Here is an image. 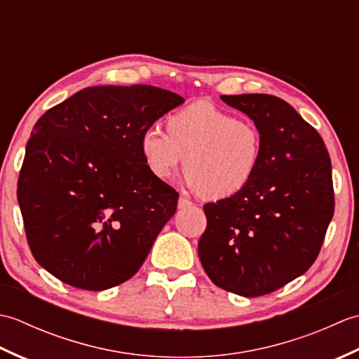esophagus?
<instances>
[{
	"mask_svg": "<svg viewBox=\"0 0 359 359\" xmlns=\"http://www.w3.org/2000/svg\"><path fill=\"white\" fill-rule=\"evenodd\" d=\"M191 205H193V202L187 199V197H184V196L179 197V208H187V207H191Z\"/></svg>",
	"mask_w": 359,
	"mask_h": 359,
	"instance_id": "1",
	"label": "esophagus"
}]
</instances>
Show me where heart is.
Instances as JSON below:
<instances>
[{
    "mask_svg": "<svg viewBox=\"0 0 359 359\" xmlns=\"http://www.w3.org/2000/svg\"><path fill=\"white\" fill-rule=\"evenodd\" d=\"M166 128L149 126L140 137L144 163L157 179H171L185 160L189 187L207 199H226L255 177L262 135L251 120L196 102L172 114Z\"/></svg>",
    "mask_w": 359,
    "mask_h": 359,
    "instance_id": "heart-1",
    "label": "heart"
}]
</instances>
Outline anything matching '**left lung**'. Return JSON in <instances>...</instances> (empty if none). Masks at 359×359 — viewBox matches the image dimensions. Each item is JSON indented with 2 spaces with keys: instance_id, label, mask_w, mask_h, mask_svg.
<instances>
[{
  "instance_id": "left-lung-1",
  "label": "left lung",
  "mask_w": 359,
  "mask_h": 359,
  "mask_svg": "<svg viewBox=\"0 0 359 359\" xmlns=\"http://www.w3.org/2000/svg\"><path fill=\"white\" fill-rule=\"evenodd\" d=\"M220 98L255 121L262 156L242 191L203 205L207 230L199 257L212 284L245 297L262 296L316 261L334 212L332 162L316 129L282 98Z\"/></svg>"
}]
</instances>
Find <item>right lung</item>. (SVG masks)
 I'll use <instances>...</instances> for the list:
<instances>
[{"mask_svg":"<svg viewBox=\"0 0 359 359\" xmlns=\"http://www.w3.org/2000/svg\"><path fill=\"white\" fill-rule=\"evenodd\" d=\"M184 102L148 85L93 86L38 118L17 196L44 270L90 292L139 271L179 199L148 170L140 137Z\"/></svg>","mask_w":359,"mask_h":359,"instance_id":"1","label":"right lung"}]
</instances>
